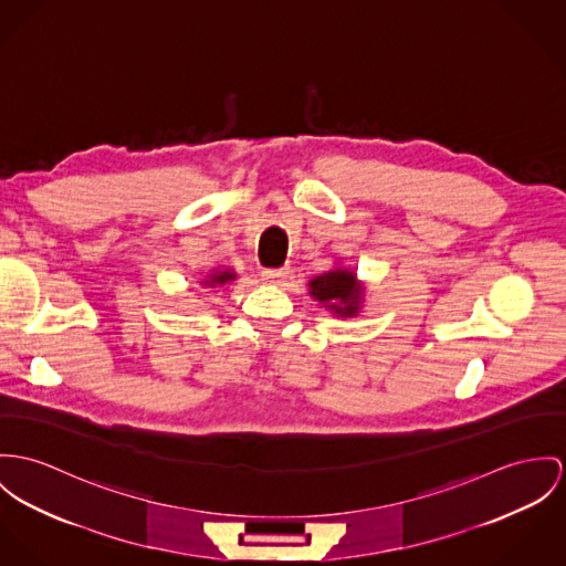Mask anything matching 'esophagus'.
<instances>
[{
  "instance_id": "obj_1",
  "label": "esophagus",
  "mask_w": 566,
  "mask_h": 566,
  "mask_svg": "<svg viewBox=\"0 0 566 566\" xmlns=\"http://www.w3.org/2000/svg\"><path fill=\"white\" fill-rule=\"evenodd\" d=\"M286 275H289L286 269H264V271H262V282L280 286V284L286 280Z\"/></svg>"
}]
</instances>
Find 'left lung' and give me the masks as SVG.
<instances>
[{
    "instance_id": "8db88e82",
    "label": "left lung",
    "mask_w": 566,
    "mask_h": 566,
    "mask_svg": "<svg viewBox=\"0 0 566 566\" xmlns=\"http://www.w3.org/2000/svg\"><path fill=\"white\" fill-rule=\"evenodd\" d=\"M361 282H357L355 273L336 266L327 273H321L310 280V295L332 310L336 316H357L361 305Z\"/></svg>"
}]
</instances>
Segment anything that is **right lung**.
<instances>
[{
  "mask_svg": "<svg viewBox=\"0 0 566 566\" xmlns=\"http://www.w3.org/2000/svg\"><path fill=\"white\" fill-rule=\"evenodd\" d=\"M237 277V273L232 269H223V271H213L207 280H202L205 286H223L228 282H232Z\"/></svg>",
  "mask_w": 566,
  "mask_h": 566,
  "instance_id": "obj_1",
  "label": "right lung"
}]
</instances>
